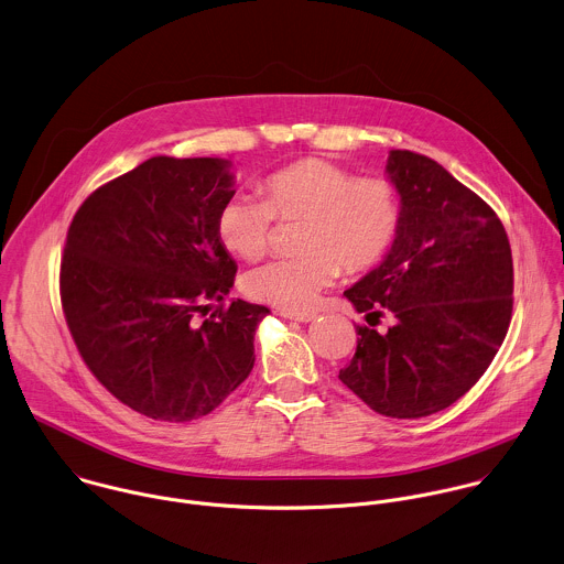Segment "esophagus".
Instances as JSON below:
<instances>
[{
  "label": "esophagus",
  "instance_id": "34e87169",
  "mask_svg": "<svg viewBox=\"0 0 564 564\" xmlns=\"http://www.w3.org/2000/svg\"><path fill=\"white\" fill-rule=\"evenodd\" d=\"M283 318H290V321H296V323H312L316 318V314H294V312H281Z\"/></svg>",
  "mask_w": 564,
  "mask_h": 564
}]
</instances>
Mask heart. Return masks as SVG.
I'll return each instance as SVG.
<instances>
[{
	"mask_svg": "<svg viewBox=\"0 0 564 564\" xmlns=\"http://www.w3.org/2000/svg\"><path fill=\"white\" fill-rule=\"evenodd\" d=\"M261 196H232L218 214V237L246 261L261 259L272 241L274 218L301 223V257L276 259L250 270L243 294L285 312L314 310L339 276L379 265L397 241L403 220L399 187L383 176H359L321 156L299 159L268 174Z\"/></svg>",
	"mask_w": 564,
	"mask_h": 564,
	"instance_id": "b5f03b06",
	"label": "heart"
}]
</instances>
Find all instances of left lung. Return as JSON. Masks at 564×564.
Wrapping results in <instances>:
<instances>
[{"label":"left lung","mask_w":564,"mask_h":564,"mask_svg":"<svg viewBox=\"0 0 564 564\" xmlns=\"http://www.w3.org/2000/svg\"><path fill=\"white\" fill-rule=\"evenodd\" d=\"M386 172L403 198L394 246L344 296L359 314L339 381L370 410L421 419L464 397L486 372L512 318L514 268L497 214L430 156L392 150Z\"/></svg>","instance_id":"obj_1"}]
</instances>
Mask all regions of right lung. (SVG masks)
I'll use <instances>...</instances> for the list:
<instances>
[{"instance_id": "right-lung-1", "label": "right lung", "mask_w": 564, "mask_h": 564, "mask_svg": "<svg viewBox=\"0 0 564 564\" xmlns=\"http://www.w3.org/2000/svg\"><path fill=\"white\" fill-rule=\"evenodd\" d=\"M225 159L152 156L98 187L61 257L69 334L96 379L165 423L214 412L250 375L263 305L230 301L237 263L218 237ZM218 302L203 324L195 314Z\"/></svg>"}]
</instances>
